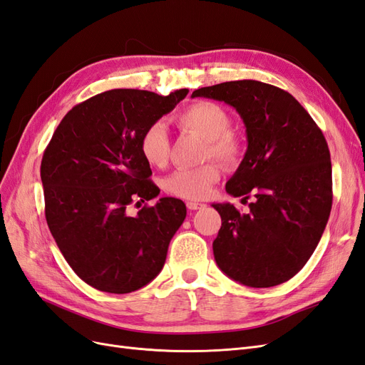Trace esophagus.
<instances>
[{"mask_svg":"<svg viewBox=\"0 0 365 365\" xmlns=\"http://www.w3.org/2000/svg\"><path fill=\"white\" fill-rule=\"evenodd\" d=\"M202 207H204V204L196 202V201H189V202H187V208H189V210H197V208H202Z\"/></svg>","mask_w":365,"mask_h":365,"instance_id":"1","label":"esophagus"}]
</instances>
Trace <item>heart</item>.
<instances>
[{
  "label": "heart",
  "instance_id": "b5f03b06",
  "mask_svg": "<svg viewBox=\"0 0 365 365\" xmlns=\"http://www.w3.org/2000/svg\"><path fill=\"white\" fill-rule=\"evenodd\" d=\"M180 128L205 138V158H216L225 165H235L242 155V141L230 129L231 118L225 109L210 101H197L176 115ZM170 137L161 121L149 125L140 138V152L153 168H164L170 158ZM216 163L193 169H178L164 180V190L181 200H202L219 180Z\"/></svg>",
  "mask_w": 365,
  "mask_h": 365
}]
</instances>
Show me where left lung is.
<instances>
[{
	"mask_svg": "<svg viewBox=\"0 0 365 365\" xmlns=\"http://www.w3.org/2000/svg\"><path fill=\"white\" fill-rule=\"evenodd\" d=\"M192 97L231 105L247 128V153L225 190L254 202L248 213L213 204L222 219L213 242L217 267L251 288L288 282L312 256L332 208V163L322 129L288 91L259 81L205 86Z\"/></svg>",
	"mask_w": 365,
	"mask_h": 365,
	"instance_id": "8db88e82",
	"label": "left lung"
}]
</instances>
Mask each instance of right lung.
<instances>
[{"instance_id": "obj_1", "label": "right lung", "mask_w": 365, "mask_h": 365, "mask_svg": "<svg viewBox=\"0 0 365 365\" xmlns=\"http://www.w3.org/2000/svg\"><path fill=\"white\" fill-rule=\"evenodd\" d=\"M187 93L120 88L97 94L70 109L43 150L48 228L73 271L98 291L128 294L152 282L184 222L185 205L175 197L135 216L128 205L158 196L140 138Z\"/></svg>"}]
</instances>
